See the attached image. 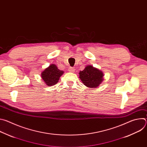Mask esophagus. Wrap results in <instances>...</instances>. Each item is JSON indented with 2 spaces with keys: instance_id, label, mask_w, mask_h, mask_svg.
<instances>
[{
  "instance_id": "34e87169",
  "label": "esophagus",
  "mask_w": 147,
  "mask_h": 147,
  "mask_svg": "<svg viewBox=\"0 0 147 147\" xmlns=\"http://www.w3.org/2000/svg\"><path fill=\"white\" fill-rule=\"evenodd\" d=\"M69 71L70 72L74 73V72L75 71V69H74V68H73V67H70V68L69 69Z\"/></svg>"
}]
</instances>
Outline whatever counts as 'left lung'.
Returning <instances> with one entry per match:
<instances>
[{"instance_id": "left-lung-1", "label": "left lung", "mask_w": 147, "mask_h": 147, "mask_svg": "<svg viewBox=\"0 0 147 147\" xmlns=\"http://www.w3.org/2000/svg\"><path fill=\"white\" fill-rule=\"evenodd\" d=\"M80 78L82 82L87 87L96 88L103 81L102 71L92 66L88 65L79 73Z\"/></svg>"}]
</instances>
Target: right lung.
Masks as SVG:
<instances>
[{
	"mask_svg": "<svg viewBox=\"0 0 147 147\" xmlns=\"http://www.w3.org/2000/svg\"><path fill=\"white\" fill-rule=\"evenodd\" d=\"M63 73L64 71L59 70L56 65L52 64L42 72L41 77L45 84L52 86L56 84L60 76Z\"/></svg>",
	"mask_w": 147,
	"mask_h": 147,
	"instance_id": "obj_1",
	"label": "right lung"
}]
</instances>
